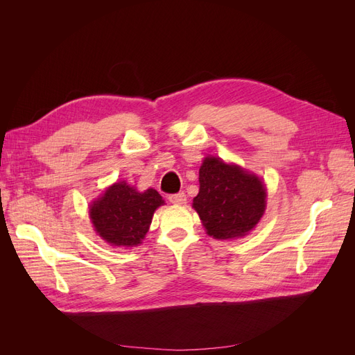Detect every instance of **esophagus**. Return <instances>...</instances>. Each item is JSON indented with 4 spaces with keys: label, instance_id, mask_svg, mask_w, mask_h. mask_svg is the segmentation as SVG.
Listing matches in <instances>:
<instances>
[{
    "label": "esophagus",
    "instance_id": "1",
    "mask_svg": "<svg viewBox=\"0 0 355 355\" xmlns=\"http://www.w3.org/2000/svg\"><path fill=\"white\" fill-rule=\"evenodd\" d=\"M168 200H170V202H173V204H184L185 201H187V197H185L184 193H177V194L168 196Z\"/></svg>",
    "mask_w": 355,
    "mask_h": 355
}]
</instances>
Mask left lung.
<instances>
[{"instance_id": "obj_1", "label": "left lung", "mask_w": 355, "mask_h": 355, "mask_svg": "<svg viewBox=\"0 0 355 355\" xmlns=\"http://www.w3.org/2000/svg\"><path fill=\"white\" fill-rule=\"evenodd\" d=\"M198 181L200 191L193 209L209 236L218 240L243 237L262 218L266 189L256 174L217 157H206Z\"/></svg>"}]
</instances>
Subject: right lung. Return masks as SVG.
Segmentation results:
<instances>
[{"label": "right lung", "instance_id": "add662e5", "mask_svg": "<svg viewBox=\"0 0 355 355\" xmlns=\"http://www.w3.org/2000/svg\"><path fill=\"white\" fill-rule=\"evenodd\" d=\"M164 200L157 190L148 189L139 193L126 181L115 182L93 201L89 216L95 232L109 243L118 248H134L151 226L154 211Z\"/></svg>", "mask_w": 355, "mask_h": 355}]
</instances>
